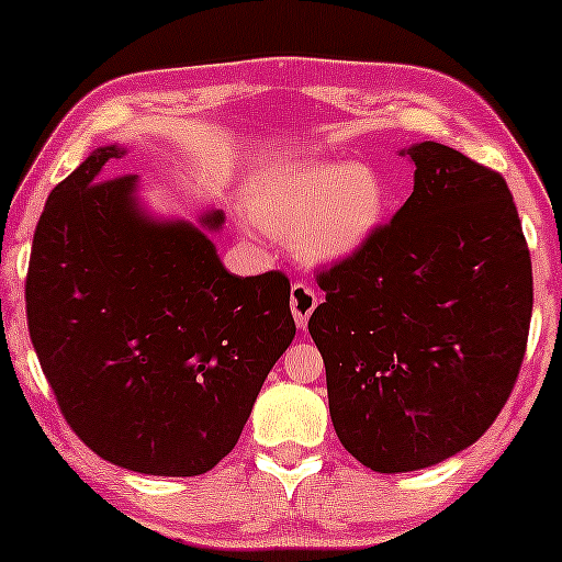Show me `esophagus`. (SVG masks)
Masks as SVG:
<instances>
[{
    "label": "esophagus",
    "mask_w": 562,
    "mask_h": 562,
    "mask_svg": "<svg viewBox=\"0 0 562 562\" xmlns=\"http://www.w3.org/2000/svg\"><path fill=\"white\" fill-rule=\"evenodd\" d=\"M314 310H317V294H314V289L306 286V283H294L291 286V314H294L299 329H306V322H310Z\"/></svg>",
    "instance_id": "esophagus-1"
}]
</instances>
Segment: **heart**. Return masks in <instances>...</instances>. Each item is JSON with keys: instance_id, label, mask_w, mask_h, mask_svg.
Wrapping results in <instances>:
<instances>
[{"instance_id": "b5f03b06", "label": "heart", "mask_w": 562, "mask_h": 562, "mask_svg": "<svg viewBox=\"0 0 562 562\" xmlns=\"http://www.w3.org/2000/svg\"><path fill=\"white\" fill-rule=\"evenodd\" d=\"M252 222L291 237L306 263H345L363 252L386 220L389 189L368 164L294 160L256 176L245 199Z\"/></svg>"}]
</instances>
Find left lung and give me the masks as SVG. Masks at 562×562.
<instances>
[{"label": "left lung", "mask_w": 562, "mask_h": 562, "mask_svg": "<svg viewBox=\"0 0 562 562\" xmlns=\"http://www.w3.org/2000/svg\"><path fill=\"white\" fill-rule=\"evenodd\" d=\"M414 191L360 256L319 273L310 317L342 448L409 473L471 448L517 381L532 260L504 176L442 143L404 148Z\"/></svg>", "instance_id": "left-lung-1"}]
</instances>
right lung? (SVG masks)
<instances>
[{"label":"right lung","instance_id":"right-lung-1","mask_svg":"<svg viewBox=\"0 0 562 562\" xmlns=\"http://www.w3.org/2000/svg\"><path fill=\"white\" fill-rule=\"evenodd\" d=\"M104 145L50 191L25 302L60 412L99 458L145 475H202L240 440L296 325L279 271L229 273L212 233L225 212L166 220L140 176L102 181Z\"/></svg>","mask_w":562,"mask_h":562}]
</instances>
